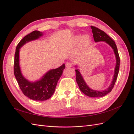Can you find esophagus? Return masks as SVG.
Segmentation results:
<instances>
[{
	"instance_id": "esophagus-1",
	"label": "esophagus",
	"mask_w": 134,
	"mask_h": 134,
	"mask_svg": "<svg viewBox=\"0 0 134 134\" xmlns=\"http://www.w3.org/2000/svg\"><path fill=\"white\" fill-rule=\"evenodd\" d=\"M65 65H66V68H71V67H72V66H73V64H72L71 63H70V62H68V63H66Z\"/></svg>"
}]
</instances>
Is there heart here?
Returning a JSON list of instances; mask_svg holds the SVG:
<instances>
[{"instance_id": "obj_1", "label": "heart", "mask_w": 134, "mask_h": 134, "mask_svg": "<svg viewBox=\"0 0 134 134\" xmlns=\"http://www.w3.org/2000/svg\"><path fill=\"white\" fill-rule=\"evenodd\" d=\"M80 38H81V37L80 36H78L76 37V40H77V41H79ZM82 43L84 44V45H87V44L90 42V37H89V36H84V37H83V38L82 39Z\"/></svg>"}]
</instances>
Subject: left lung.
I'll list each match as a JSON object with an SVG mask.
<instances>
[{"mask_svg": "<svg viewBox=\"0 0 134 134\" xmlns=\"http://www.w3.org/2000/svg\"><path fill=\"white\" fill-rule=\"evenodd\" d=\"M92 31L93 34V38H94L95 42L99 41H104L107 43L110 46L114 51L115 54L116 58V65L115 69V74L113 75V80L111 82V84L109 87L104 91H94L91 90V88L88 87L87 84L85 82L83 77L81 75L80 72L79 71L78 69L75 70L76 72V81L79 87L80 90L82 91L84 94L91 97H101L107 95L108 93L111 92L113 87L115 86L116 81L117 80V76L119 74V68H120V56L117 50V48L115 42L107 35L105 32L102 30H99V28L94 26H91Z\"/></svg>", "mask_w": 134, "mask_h": 134, "instance_id": "1", "label": "left lung"}]
</instances>
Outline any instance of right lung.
<instances>
[{
  "label": "right lung",
  "mask_w": 134,
  "mask_h": 134,
  "mask_svg": "<svg viewBox=\"0 0 134 134\" xmlns=\"http://www.w3.org/2000/svg\"><path fill=\"white\" fill-rule=\"evenodd\" d=\"M42 32L34 31L22 38L17 44L14 55V74L19 87L24 95L35 100H46L54 94L58 82L65 68V64L59 68L48 71L40 80L31 82L22 75L19 64V49L26 43L38 38Z\"/></svg>",
  "instance_id": "obj_1"
}]
</instances>
